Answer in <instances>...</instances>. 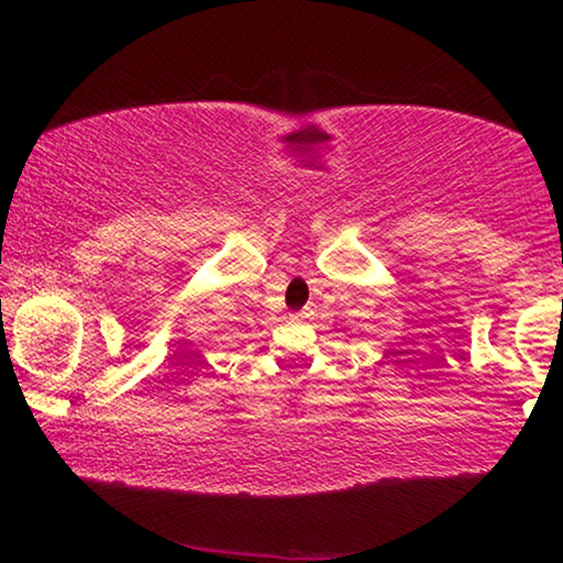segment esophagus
I'll return each mask as SVG.
<instances>
[{"label":"esophagus","mask_w":563,"mask_h":563,"mask_svg":"<svg viewBox=\"0 0 563 563\" xmlns=\"http://www.w3.org/2000/svg\"><path fill=\"white\" fill-rule=\"evenodd\" d=\"M312 318H314L312 310H299V312L291 314V320H295V322H307V320H312Z\"/></svg>","instance_id":"34e87169"}]
</instances>
